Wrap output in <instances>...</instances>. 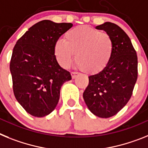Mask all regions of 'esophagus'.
<instances>
[{
    "label": "esophagus",
    "mask_w": 148,
    "mask_h": 148,
    "mask_svg": "<svg viewBox=\"0 0 148 148\" xmlns=\"http://www.w3.org/2000/svg\"><path fill=\"white\" fill-rule=\"evenodd\" d=\"M71 77H72V79H75V78H77V77L79 75V73L71 72Z\"/></svg>",
    "instance_id": "1"
}]
</instances>
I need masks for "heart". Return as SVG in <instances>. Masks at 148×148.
Returning <instances> with one entry per match:
<instances>
[{"mask_svg": "<svg viewBox=\"0 0 148 148\" xmlns=\"http://www.w3.org/2000/svg\"><path fill=\"white\" fill-rule=\"evenodd\" d=\"M53 53L64 69L71 65L76 54V62L79 69L94 75L102 72L110 63L114 44L108 33L89 27L79 26L68 30L64 41L55 42Z\"/></svg>", "mask_w": 148, "mask_h": 148, "instance_id": "1", "label": "heart"}]
</instances>
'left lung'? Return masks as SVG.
Wrapping results in <instances>:
<instances>
[{"instance_id":"1","label":"left lung","mask_w":148,"mask_h":148,"mask_svg":"<svg viewBox=\"0 0 148 148\" xmlns=\"http://www.w3.org/2000/svg\"><path fill=\"white\" fill-rule=\"evenodd\" d=\"M96 29L111 36L114 53L104 71L88 77L83 99L94 115L106 119L116 115L130 99L138 77V58L129 36L117 24L105 22Z\"/></svg>"}]
</instances>
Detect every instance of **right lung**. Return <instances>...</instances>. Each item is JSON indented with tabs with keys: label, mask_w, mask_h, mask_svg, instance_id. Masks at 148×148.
Returning a JSON list of instances; mask_svg holds the SVG:
<instances>
[{
	"label": "right lung",
	"mask_w": 148,
	"mask_h": 148,
	"mask_svg": "<svg viewBox=\"0 0 148 148\" xmlns=\"http://www.w3.org/2000/svg\"><path fill=\"white\" fill-rule=\"evenodd\" d=\"M72 26L71 23L41 21L29 27L14 47L10 65L14 95L33 116L41 118L53 111L61 86L71 79L69 71L57 62L53 47Z\"/></svg>",
	"instance_id": "add662e5"
}]
</instances>
